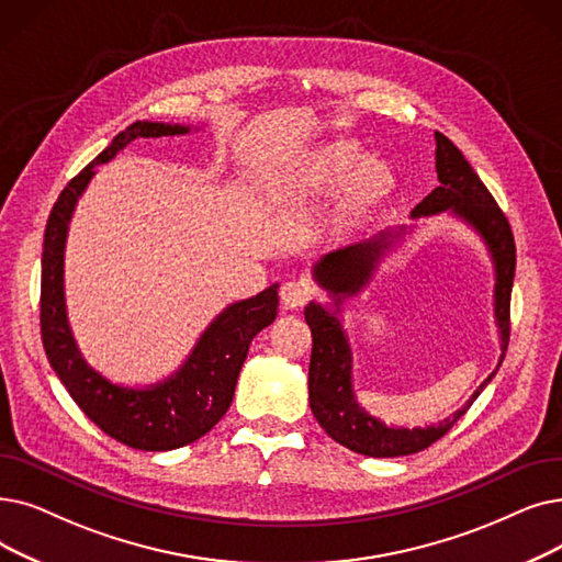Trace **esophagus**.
<instances>
[{
  "label": "esophagus",
  "instance_id": "34e87169",
  "mask_svg": "<svg viewBox=\"0 0 562 562\" xmlns=\"http://www.w3.org/2000/svg\"><path fill=\"white\" fill-rule=\"evenodd\" d=\"M280 299L286 310L303 307L312 299V289L305 282H284L280 289Z\"/></svg>",
  "mask_w": 562,
  "mask_h": 562
}]
</instances>
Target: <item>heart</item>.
Wrapping results in <instances>:
<instances>
[{
  "instance_id": "b5f03b06",
  "label": "heart",
  "mask_w": 562,
  "mask_h": 562,
  "mask_svg": "<svg viewBox=\"0 0 562 562\" xmlns=\"http://www.w3.org/2000/svg\"><path fill=\"white\" fill-rule=\"evenodd\" d=\"M282 192L291 200L335 194L328 227L345 236L362 225L397 188V177L385 160L364 158L360 142L349 137L328 139L305 154L282 175Z\"/></svg>"
}]
</instances>
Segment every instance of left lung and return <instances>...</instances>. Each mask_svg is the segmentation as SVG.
Instances as JSON below:
<instances>
[{"label": "left lung", "mask_w": 562, "mask_h": 562, "mask_svg": "<svg viewBox=\"0 0 562 562\" xmlns=\"http://www.w3.org/2000/svg\"><path fill=\"white\" fill-rule=\"evenodd\" d=\"M436 137V175L438 186L411 211V217H427L436 213H452L480 234L494 261V316L501 335V360L509 341V294L515 282L517 248L505 213L498 209L492 192L480 181L471 162L463 158L457 146L441 133ZM406 234V227L383 229L372 238L353 243V246L333 250L314 263V280L330 294V305L310 303L305 307V322L312 330V358H310V408L326 434L358 454L364 457H404L420 452L446 436L452 425L471 408L477 395L492 381L498 368L486 376L473 397L443 423L431 427H387L364 411L353 393L351 381V345L341 330L339 312L341 303L356 296L370 284L381 257Z\"/></svg>", "instance_id": "8db88e82"}]
</instances>
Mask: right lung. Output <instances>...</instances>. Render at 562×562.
<instances>
[{
	"instance_id": "obj_1",
	"label": "right lung",
	"mask_w": 562,
	"mask_h": 562,
	"mask_svg": "<svg viewBox=\"0 0 562 562\" xmlns=\"http://www.w3.org/2000/svg\"><path fill=\"white\" fill-rule=\"evenodd\" d=\"M190 131V126L160 121H135L121 131L108 149L61 190L43 238L41 337L45 356L91 423L119 443L146 452L183 448L213 429L232 404L250 341L278 316V284L252 299L232 303L215 316L172 376L146 387L112 383L91 368L76 345L64 299V248L70 215L93 179L95 165L112 160L137 137L186 135Z\"/></svg>"
}]
</instances>
